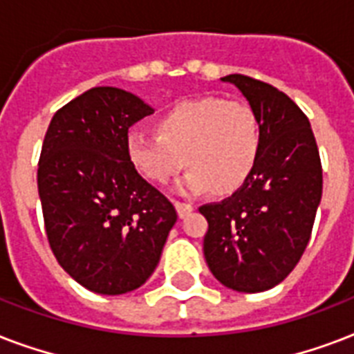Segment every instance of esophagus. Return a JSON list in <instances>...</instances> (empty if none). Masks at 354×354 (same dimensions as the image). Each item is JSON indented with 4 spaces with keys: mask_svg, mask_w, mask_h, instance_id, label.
Listing matches in <instances>:
<instances>
[{
    "mask_svg": "<svg viewBox=\"0 0 354 354\" xmlns=\"http://www.w3.org/2000/svg\"><path fill=\"white\" fill-rule=\"evenodd\" d=\"M174 207L178 211V216L183 218V216H187L191 211H193V205L187 204V202H180V200H174Z\"/></svg>",
    "mask_w": 354,
    "mask_h": 354,
    "instance_id": "obj_1",
    "label": "esophagus"
}]
</instances>
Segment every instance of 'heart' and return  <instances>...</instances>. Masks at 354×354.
I'll return each instance as SVG.
<instances>
[{"label":"heart","mask_w":354,"mask_h":354,"mask_svg":"<svg viewBox=\"0 0 354 354\" xmlns=\"http://www.w3.org/2000/svg\"><path fill=\"white\" fill-rule=\"evenodd\" d=\"M156 130L128 133V158L160 185L171 182L185 163L189 172L182 189L189 193H235L250 180L263 150V130L252 106L218 97L178 102L156 119Z\"/></svg>","instance_id":"1"}]
</instances>
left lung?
Listing matches in <instances>:
<instances>
[{"instance_id": "left-lung-1", "label": "left lung", "mask_w": 354, "mask_h": 354, "mask_svg": "<svg viewBox=\"0 0 354 354\" xmlns=\"http://www.w3.org/2000/svg\"><path fill=\"white\" fill-rule=\"evenodd\" d=\"M235 84L257 113L263 150L255 171L207 218L204 257L211 274L236 292H264L290 274L308 244L322 200V161L307 115L290 97L246 75Z\"/></svg>"}]
</instances>
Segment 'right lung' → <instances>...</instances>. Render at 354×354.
I'll list each match as a JSON object with an SVG mask.
<instances>
[{
    "label": "right lung",
    "instance_id": "right-lung-1",
    "mask_svg": "<svg viewBox=\"0 0 354 354\" xmlns=\"http://www.w3.org/2000/svg\"><path fill=\"white\" fill-rule=\"evenodd\" d=\"M152 112L130 91L91 88L53 115L41 145L47 241L58 264L97 294L145 285L178 218L128 158V128Z\"/></svg>",
    "mask_w": 354,
    "mask_h": 354
}]
</instances>
